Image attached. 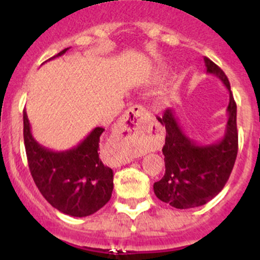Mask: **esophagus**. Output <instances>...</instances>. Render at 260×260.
<instances>
[{"mask_svg": "<svg viewBox=\"0 0 260 260\" xmlns=\"http://www.w3.org/2000/svg\"><path fill=\"white\" fill-rule=\"evenodd\" d=\"M149 121V113L144 106L134 105L122 116L120 126L111 137V144L117 147L123 160L133 157V149L138 144L139 129Z\"/></svg>", "mask_w": 260, "mask_h": 260, "instance_id": "obj_1", "label": "esophagus"}]
</instances>
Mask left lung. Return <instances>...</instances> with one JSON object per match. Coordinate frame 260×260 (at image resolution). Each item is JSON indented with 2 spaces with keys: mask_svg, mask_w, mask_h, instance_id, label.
Masks as SVG:
<instances>
[{
  "mask_svg": "<svg viewBox=\"0 0 260 260\" xmlns=\"http://www.w3.org/2000/svg\"><path fill=\"white\" fill-rule=\"evenodd\" d=\"M204 63L207 73L216 76L230 91L229 120L223 138L213 144H197L183 132L171 109L156 117L166 128L162 148L165 175L154 183V193L161 202L177 209L201 207L219 194L231 175L237 156V106L230 82L211 59L204 57Z\"/></svg>",
  "mask_w": 260,
  "mask_h": 260,
  "instance_id": "left-lung-1",
  "label": "left lung"
}]
</instances>
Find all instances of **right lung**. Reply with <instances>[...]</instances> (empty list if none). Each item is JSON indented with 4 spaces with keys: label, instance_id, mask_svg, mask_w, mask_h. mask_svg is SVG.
<instances>
[{
    "label": "right lung",
    "instance_id": "right-lung-1",
    "mask_svg": "<svg viewBox=\"0 0 260 260\" xmlns=\"http://www.w3.org/2000/svg\"><path fill=\"white\" fill-rule=\"evenodd\" d=\"M62 50L50 59L62 56ZM23 136L29 170L38 189L53 208L67 215L83 217L96 213L110 201L113 172L99 157L100 136L96 127L77 147L52 151L32 137L28 116L23 111Z\"/></svg>",
    "mask_w": 260,
    "mask_h": 260
}]
</instances>
